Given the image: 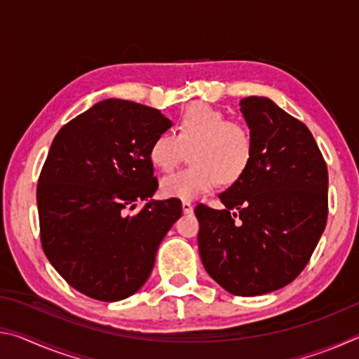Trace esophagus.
<instances>
[{
	"mask_svg": "<svg viewBox=\"0 0 359 359\" xmlns=\"http://www.w3.org/2000/svg\"><path fill=\"white\" fill-rule=\"evenodd\" d=\"M182 210H184V214H191L193 204L190 201H182Z\"/></svg>",
	"mask_w": 359,
	"mask_h": 359,
	"instance_id": "34e87169",
	"label": "esophagus"
}]
</instances>
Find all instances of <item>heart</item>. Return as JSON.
<instances>
[{
  "label": "heart",
  "instance_id": "b5f03b06",
  "mask_svg": "<svg viewBox=\"0 0 359 359\" xmlns=\"http://www.w3.org/2000/svg\"><path fill=\"white\" fill-rule=\"evenodd\" d=\"M193 165L166 175L161 193L168 198L194 199L223 184H234L253 160V137L247 126L228 120V115L203 102L187 107L175 121V136L161 133L150 144V161L161 171L184 160Z\"/></svg>",
  "mask_w": 359,
  "mask_h": 359
}]
</instances>
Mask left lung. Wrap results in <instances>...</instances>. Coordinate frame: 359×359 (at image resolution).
<instances>
[{"label": "left lung", "mask_w": 359, "mask_h": 359, "mask_svg": "<svg viewBox=\"0 0 359 359\" xmlns=\"http://www.w3.org/2000/svg\"><path fill=\"white\" fill-rule=\"evenodd\" d=\"M253 137L247 172L199 204L198 245L208 274L231 294L259 296L301 274L327 218V168L306 125L264 96L241 101ZM238 220L236 221L235 218Z\"/></svg>", "instance_id": "1"}]
</instances>
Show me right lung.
I'll return each mask as SVG.
<instances>
[{"instance_id":"add662e5","label":"right lung","mask_w":359,"mask_h":359,"mask_svg":"<svg viewBox=\"0 0 359 359\" xmlns=\"http://www.w3.org/2000/svg\"><path fill=\"white\" fill-rule=\"evenodd\" d=\"M158 109L100 101L53 139L39 175L41 244L72 288L98 301L125 299L147 282L156 250L182 215L158 188L149 149L171 128Z\"/></svg>"}]
</instances>
